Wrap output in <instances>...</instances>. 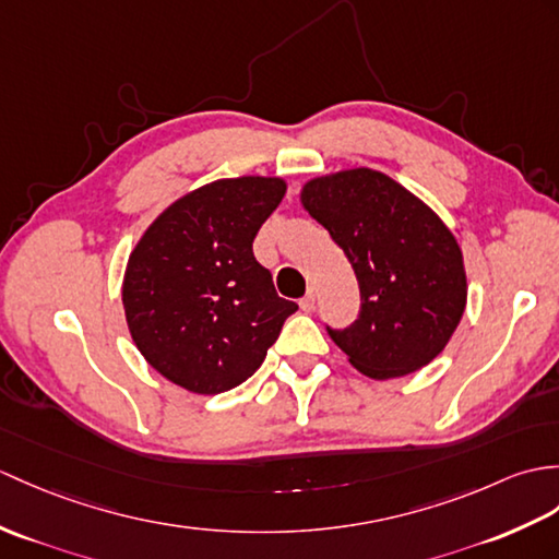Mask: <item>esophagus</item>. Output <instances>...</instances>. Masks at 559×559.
Masks as SVG:
<instances>
[{
    "label": "esophagus",
    "mask_w": 559,
    "mask_h": 559,
    "mask_svg": "<svg viewBox=\"0 0 559 559\" xmlns=\"http://www.w3.org/2000/svg\"><path fill=\"white\" fill-rule=\"evenodd\" d=\"M314 302H317L314 290H307V295L300 300V309H302V311H311V309H314Z\"/></svg>",
    "instance_id": "esophagus-1"
}]
</instances>
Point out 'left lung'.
Wrapping results in <instances>:
<instances>
[{
  "label": "left lung",
  "instance_id": "1",
  "mask_svg": "<svg viewBox=\"0 0 559 559\" xmlns=\"http://www.w3.org/2000/svg\"><path fill=\"white\" fill-rule=\"evenodd\" d=\"M300 202L331 233L359 283V319L329 329L349 365L388 381L443 353L466 307L464 257L443 218L367 166L309 178Z\"/></svg>",
  "mask_w": 559,
  "mask_h": 559
}]
</instances>
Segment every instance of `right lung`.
I'll return each mask as SVG.
<instances>
[{"instance_id": "obj_1", "label": "right lung", "mask_w": 559, "mask_h": 559, "mask_svg": "<svg viewBox=\"0 0 559 559\" xmlns=\"http://www.w3.org/2000/svg\"><path fill=\"white\" fill-rule=\"evenodd\" d=\"M285 190L278 176L221 178L168 204L140 236L121 297L135 347L166 381L216 395L262 367L297 309L252 254Z\"/></svg>"}]
</instances>
